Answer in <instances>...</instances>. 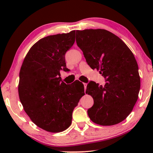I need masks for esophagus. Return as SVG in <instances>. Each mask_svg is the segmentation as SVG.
Returning <instances> with one entry per match:
<instances>
[{
	"label": "esophagus",
	"mask_w": 153,
	"mask_h": 153,
	"mask_svg": "<svg viewBox=\"0 0 153 153\" xmlns=\"http://www.w3.org/2000/svg\"><path fill=\"white\" fill-rule=\"evenodd\" d=\"M84 89H85V90H86V87H87V84H86V83H85V84H84Z\"/></svg>",
	"instance_id": "esophagus-1"
}]
</instances>
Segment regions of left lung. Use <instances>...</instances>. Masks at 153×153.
<instances>
[{
  "label": "left lung",
  "mask_w": 153,
  "mask_h": 153,
  "mask_svg": "<svg viewBox=\"0 0 153 153\" xmlns=\"http://www.w3.org/2000/svg\"><path fill=\"white\" fill-rule=\"evenodd\" d=\"M76 43L87 63L104 76L105 86L94 82L87 85L86 93L94 99L88 110L93 122L113 126L130 114L138 98L140 79L134 54L114 33L102 29L76 30Z\"/></svg>",
  "instance_id": "1"
}]
</instances>
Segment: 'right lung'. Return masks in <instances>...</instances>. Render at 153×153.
Returning a JSON list of instances; mask_svg holds the SVG:
<instances>
[{"label":"right lung","instance_id":"right-lung-1","mask_svg":"<svg viewBox=\"0 0 153 153\" xmlns=\"http://www.w3.org/2000/svg\"><path fill=\"white\" fill-rule=\"evenodd\" d=\"M76 31L48 36L35 43L23 62L18 92L33 123L49 132H61L71 124L72 113L84 94V84H66L60 71H68L65 55L75 42Z\"/></svg>","mask_w":153,"mask_h":153}]
</instances>
